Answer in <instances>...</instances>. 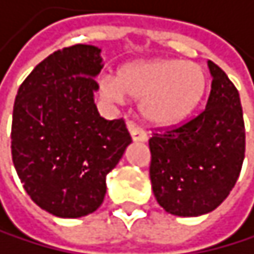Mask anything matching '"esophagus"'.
<instances>
[{
	"label": "esophagus",
	"mask_w": 254,
	"mask_h": 254,
	"mask_svg": "<svg viewBox=\"0 0 254 254\" xmlns=\"http://www.w3.org/2000/svg\"><path fill=\"white\" fill-rule=\"evenodd\" d=\"M128 131H130V136H131V139H133L135 142H144L147 139V133L144 131L141 127H138V126H135V124H131V123H128Z\"/></svg>",
	"instance_id": "1"
}]
</instances>
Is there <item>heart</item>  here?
<instances>
[{"instance_id": "b5f03b06", "label": "heart", "mask_w": 254, "mask_h": 254, "mask_svg": "<svg viewBox=\"0 0 254 254\" xmlns=\"http://www.w3.org/2000/svg\"><path fill=\"white\" fill-rule=\"evenodd\" d=\"M206 90V72L194 62L175 59L136 60L123 66L116 79H101L107 101H141L142 118L153 126H174L198 105Z\"/></svg>"}]
</instances>
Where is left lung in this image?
<instances>
[{
    "label": "left lung",
    "instance_id": "left-lung-1",
    "mask_svg": "<svg viewBox=\"0 0 254 254\" xmlns=\"http://www.w3.org/2000/svg\"><path fill=\"white\" fill-rule=\"evenodd\" d=\"M206 108L189 123L149 139L153 195L166 212L197 217L216 209L234 188L245 157L241 97L233 82L208 60Z\"/></svg>",
    "mask_w": 254,
    "mask_h": 254
}]
</instances>
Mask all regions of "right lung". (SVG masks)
Masks as SVG:
<instances>
[{"label": "right lung", "mask_w": 254, "mask_h": 254, "mask_svg": "<svg viewBox=\"0 0 254 254\" xmlns=\"http://www.w3.org/2000/svg\"><path fill=\"white\" fill-rule=\"evenodd\" d=\"M101 48L56 51L21 83L12 115V161L35 205L62 219L102 205L105 178L131 138L123 119H104L94 104Z\"/></svg>", "instance_id": "1"}]
</instances>
